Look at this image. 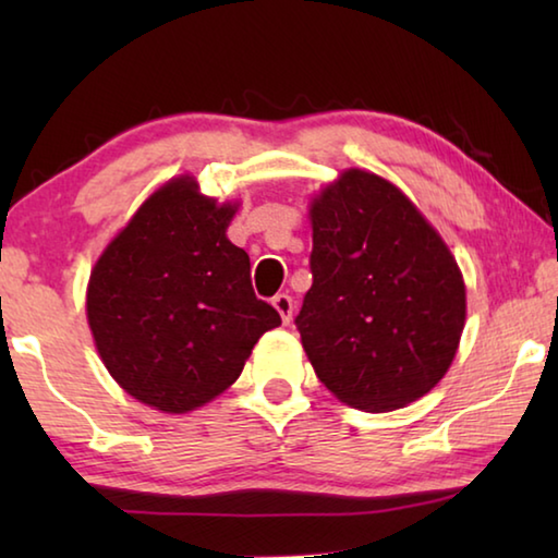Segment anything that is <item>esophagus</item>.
I'll use <instances>...</instances> for the list:
<instances>
[{
	"label": "esophagus",
	"mask_w": 558,
	"mask_h": 558,
	"mask_svg": "<svg viewBox=\"0 0 558 558\" xmlns=\"http://www.w3.org/2000/svg\"><path fill=\"white\" fill-rule=\"evenodd\" d=\"M272 307L278 310L280 313V317H282V323H290L292 319V298L288 295V292H280V295H276L272 298Z\"/></svg>",
	"instance_id": "1"
}]
</instances>
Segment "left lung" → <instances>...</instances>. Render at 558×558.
Returning a JSON list of instances; mask_svg holds the SVG:
<instances>
[{
  "mask_svg": "<svg viewBox=\"0 0 558 558\" xmlns=\"http://www.w3.org/2000/svg\"><path fill=\"white\" fill-rule=\"evenodd\" d=\"M310 214L313 288L295 327L317 379L369 413L421 399L446 376L465 325L448 245L399 189L362 169Z\"/></svg>",
  "mask_w": 558,
  "mask_h": 558,
  "instance_id": "8db88e82",
  "label": "left lung"
}]
</instances>
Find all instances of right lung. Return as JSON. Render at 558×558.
<instances>
[{"instance_id": "1", "label": "right lung", "mask_w": 558, "mask_h": 558, "mask_svg": "<svg viewBox=\"0 0 558 558\" xmlns=\"http://www.w3.org/2000/svg\"><path fill=\"white\" fill-rule=\"evenodd\" d=\"M233 206L182 177L155 192L102 253L88 325L122 389L186 413L239 379L278 310L256 298L248 253L226 239Z\"/></svg>"}]
</instances>
